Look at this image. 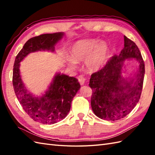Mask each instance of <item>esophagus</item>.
<instances>
[{"label":"esophagus","instance_id":"1","mask_svg":"<svg viewBox=\"0 0 155 155\" xmlns=\"http://www.w3.org/2000/svg\"><path fill=\"white\" fill-rule=\"evenodd\" d=\"M78 82H79L81 85H83L85 83V81H86V79H85V78L83 77V76H79L78 78Z\"/></svg>","mask_w":155,"mask_h":155}]
</instances>
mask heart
Instances as JSON below:
<instances>
[{
	"label": "heart",
	"instance_id": "obj_1",
	"mask_svg": "<svg viewBox=\"0 0 155 155\" xmlns=\"http://www.w3.org/2000/svg\"><path fill=\"white\" fill-rule=\"evenodd\" d=\"M96 40H84L77 42L71 50L73 61L80 62L85 61V66L89 71H94L100 68L108 58L109 47L105 42L98 44ZM72 66L74 62L71 61Z\"/></svg>",
	"mask_w": 155,
	"mask_h": 155
}]
</instances>
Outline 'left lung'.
<instances>
[{
    "label": "left lung",
    "instance_id": "obj_1",
    "mask_svg": "<svg viewBox=\"0 0 155 155\" xmlns=\"http://www.w3.org/2000/svg\"><path fill=\"white\" fill-rule=\"evenodd\" d=\"M124 47L119 55H114L104 67L91 74L89 86L93 93L91 107L101 119L118 120L135 107L143 90L144 62L137 45L124 36ZM134 58L140 63L136 81L127 83L121 80V68L126 58Z\"/></svg>",
    "mask_w": 155,
    "mask_h": 155
}]
</instances>
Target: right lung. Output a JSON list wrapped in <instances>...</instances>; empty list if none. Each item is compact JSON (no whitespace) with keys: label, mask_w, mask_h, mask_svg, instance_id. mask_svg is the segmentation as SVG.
I'll return each instance as SVG.
<instances>
[{"label":"right lung","mask_w":155,"mask_h":155,"mask_svg":"<svg viewBox=\"0 0 155 155\" xmlns=\"http://www.w3.org/2000/svg\"><path fill=\"white\" fill-rule=\"evenodd\" d=\"M62 32L44 34L27 41L16 55L13 67L12 84L16 97L24 110L35 121L42 124H54L67 117L72 98L81 84L77 78L57 74L49 89L41 98L27 93L21 81L19 62L31 52L41 50L54 51V45L63 36Z\"/></svg>","instance_id":"obj_1"}]
</instances>
